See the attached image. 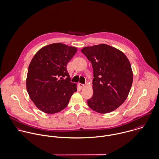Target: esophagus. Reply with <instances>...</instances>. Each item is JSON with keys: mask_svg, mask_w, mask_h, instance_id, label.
Masks as SVG:
<instances>
[{"mask_svg": "<svg viewBox=\"0 0 159 159\" xmlns=\"http://www.w3.org/2000/svg\"><path fill=\"white\" fill-rule=\"evenodd\" d=\"M79 86H80V87L81 88H83L85 86V85H84V84H81V83H80V84H79Z\"/></svg>", "mask_w": 159, "mask_h": 159, "instance_id": "34e87169", "label": "esophagus"}]
</instances>
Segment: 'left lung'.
<instances>
[{"label":"left lung","mask_w":159,"mask_h":159,"mask_svg":"<svg viewBox=\"0 0 159 159\" xmlns=\"http://www.w3.org/2000/svg\"><path fill=\"white\" fill-rule=\"evenodd\" d=\"M81 52L93 68V95L89 107L100 113L111 112L126 100L133 82L130 63L120 51L106 44L84 47Z\"/></svg>","instance_id":"obj_1"}]
</instances>
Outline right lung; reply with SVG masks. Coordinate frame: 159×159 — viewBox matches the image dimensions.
<instances>
[{"mask_svg": "<svg viewBox=\"0 0 159 159\" xmlns=\"http://www.w3.org/2000/svg\"><path fill=\"white\" fill-rule=\"evenodd\" d=\"M76 51L75 47L52 43L41 48L32 59L26 80L27 91L36 107L44 113L63 110L77 91L67 70Z\"/></svg>", "mask_w": 159, "mask_h": 159, "instance_id": "add662e5", "label": "right lung"}]
</instances>
